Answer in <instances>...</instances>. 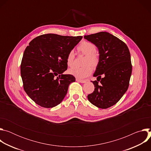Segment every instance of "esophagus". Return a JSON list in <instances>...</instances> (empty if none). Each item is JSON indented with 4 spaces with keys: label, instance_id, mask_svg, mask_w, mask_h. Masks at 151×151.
Masks as SVG:
<instances>
[{
    "label": "esophagus",
    "instance_id": "esophagus-1",
    "mask_svg": "<svg viewBox=\"0 0 151 151\" xmlns=\"http://www.w3.org/2000/svg\"><path fill=\"white\" fill-rule=\"evenodd\" d=\"M76 81L79 82H81V83H85V82H86V80H82V79H76Z\"/></svg>",
    "mask_w": 151,
    "mask_h": 151
}]
</instances>
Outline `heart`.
<instances>
[{"label":"heart","mask_w":151,"mask_h":151,"mask_svg":"<svg viewBox=\"0 0 151 151\" xmlns=\"http://www.w3.org/2000/svg\"><path fill=\"white\" fill-rule=\"evenodd\" d=\"M96 46L93 43L88 41H83L78 47V52L85 55L82 67H74L68 70L69 74L79 79L88 76L92 73V68H96L99 63V54L96 51ZM75 53L73 50L69 52L66 57L68 66L72 67L75 63Z\"/></svg>","instance_id":"1"}]
</instances>
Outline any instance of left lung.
Instances as JSON below:
<instances>
[{"label":"left lung","instance_id":"8db88e82","mask_svg":"<svg viewBox=\"0 0 151 151\" xmlns=\"http://www.w3.org/2000/svg\"><path fill=\"white\" fill-rule=\"evenodd\" d=\"M99 51V63L91 81L94 91L88 100L101 109L115 104L127 91L132 72L131 56L125 43L108 32H101L84 36Z\"/></svg>","mask_w":151,"mask_h":151}]
</instances>
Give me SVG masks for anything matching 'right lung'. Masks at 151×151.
I'll return each mask as SVG.
<instances>
[{
  "mask_svg": "<svg viewBox=\"0 0 151 151\" xmlns=\"http://www.w3.org/2000/svg\"><path fill=\"white\" fill-rule=\"evenodd\" d=\"M82 38L48 33L29 43L21 60V76L24 91L37 104L51 108L66 96L69 84L75 81L73 75L63 74L68 69L66 57Z\"/></svg>",
  "mask_w": 151,
  "mask_h": 151,
  "instance_id": "obj_1",
  "label": "right lung"
}]
</instances>
